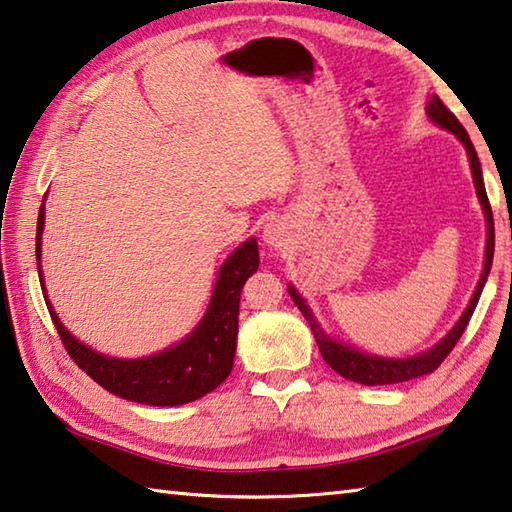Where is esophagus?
Wrapping results in <instances>:
<instances>
[{
  "label": "esophagus",
  "mask_w": 512,
  "mask_h": 512,
  "mask_svg": "<svg viewBox=\"0 0 512 512\" xmlns=\"http://www.w3.org/2000/svg\"><path fill=\"white\" fill-rule=\"evenodd\" d=\"M263 240H265L267 247H274V249L288 247V242H290V227H288V224H285L283 220H270V222L265 224Z\"/></svg>",
  "instance_id": "esophagus-1"
}]
</instances>
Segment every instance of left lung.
<instances>
[{
	"mask_svg": "<svg viewBox=\"0 0 512 512\" xmlns=\"http://www.w3.org/2000/svg\"><path fill=\"white\" fill-rule=\"evenodd\" d=\"M427 114H429V119H432L436 125H441V128L456 134V137H459V141L465 146V150H468L474 186H477L479 202L483 206V213H486V224H488L486 263H483L481 279L477 283V290H474V294H472L470 306L465 308L461 319L456 321V326L434 348H429V351L420 353V355L407 357V360H391V357H378V355L360 353V351H355V348H351V346H344V344L335 342V339H330L324 333V330H321V326L317 324V319H315V315H312V310L308 308V303L303 301L301 294L294 290L292 285H288L290 297L294 299V303H297V308L301 310V315L306 317V321H308L310 328H312V335H315V342L319 346L321 357H324V362L330 366V369L342 375V378L366 384V387H378V384H396V382L414 380V378H420V375L434 373L438 366L443 364L445 357L452 353V348L461 339L463 330L468 328V324H470L472 312H474V308H477L479 297H481V290H483V285H486V279H488V274H490L492 254H495V222H492V209H490V202H488V195H486V186H483V175H481V164H479L477 150H474L472 141L468 137V132H465L461 121L456 119V116L450 110H447V105L441 101V98H438V96L429 98Z\"/></svg>",
	"mask_w": 512,
	"mask_h": 512,
	"instance_id": "1",
	"label": "left lung"
}]
</instances>
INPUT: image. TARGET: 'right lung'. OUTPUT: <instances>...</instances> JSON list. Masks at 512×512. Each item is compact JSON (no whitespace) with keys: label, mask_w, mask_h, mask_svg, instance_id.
<instances>
[{"label":"right lung","mask_w":512,"mask_h":512,"mask_svg":"<svg viewBox=\"0 0 512 512\" xmlns=\"http://www.w3.org/2000/svg\"><path fill=\"white\" fill-rule=\"evenodd\" d=\"M42 231L44 204L40 206L38 231H35L38 233L35 236V258H38L40 285L44 288L40 267ZM258 263H261L258 245L254 238H249L222 263L209 308H206L204 319L193 333L168 351L141 357V360H116V357L101 355L80 344L60 324L47 299V292H44V301H47L51 321L69 357L94 382L123 400L152 407H177L206 396L229 378L233 355H236L240 290L249 276L258 270Z\"/></svg>","instance_id":"add662e5"}]
</instances>
